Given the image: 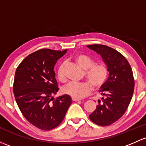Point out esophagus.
Returning <instances> with one entry per match:
<instances>
[{"label":"esophagus","mask_w":146,"mask_h":146,"mask_svg":"<svg viewBox=\"0 0 146 146\" xmlns=\"http://www.w3.org/2000/svg\"><path fill=\"white\" fill-rule=\"evenodd\" d=\"M72 101H80V99H78V98L72 97Z\"/></svg>","instance_id":"esophagus-1"}]
</instances>
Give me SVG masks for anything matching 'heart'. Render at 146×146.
I'll list each match as a JSON object with an SVG mask.
<instances>
[{
    "label": "heart",
    "instance_id": "heart-1",
    "mask_svg": "<svg viewBox=\"0 0 146 146\" xmlns=\"http://www.w3.org/2000/svg\"><path fill=\"white\" fill-rule=\"evenodd\" d=\"M74 59L81 68L85 70V76L89 82H70L64 86L63 92L72 97L81 99L91 92L92 85L95 88H99L104 85L108 78V70L105 64H94L93 59L84 54H76ZM64 68L65 64L62 63L57 70L58 79L61 82H64L66 79L64 73Z\"/></svg>",
    "mask_w": 146,
    "mask_h": 146
}]
</instances>
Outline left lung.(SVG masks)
I'll return each instance as SVG.
<instances>
[{
  "label": "left lung",
  "instance_id": "left-lung-1",
  "mask_svg": "<svg viewBox=\"0 0 146 146\" xmlns=\"http://www.w3.org/2000/svg\"><path fill=\"white\" fill-rule=\"evenodd\" d=\"M87 47L101 55L109 72L108 80L101 87L103 97L89 117L98 125H110L125 114L131 100L134 90L132 69L125 56L115 49L98 44Z\"/></svg>",
  "mask_w": 146,
  "mask_h": 146
}]
</instances>
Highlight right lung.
I'll return each instance as SVG.
<instances>
[{
	"label": "right lung",
	"instance_id": "obj_1",
	"mask_svg": "<svg viewBox=\"0 0 146 146\" xmlns=\"http://www.w3.org/2000/svg\"><path fill=\"white\" fill-rule=\"evenodd\" d=\"M67 50L42 49L27 56L17 68L13 92L24 117L42 130H51L61 123L72 103L69 95L54 99L59 90L54 70Z\"/></svg>",
	"mask_w": 146,
	"mask_h": 146
}]
</instances>
